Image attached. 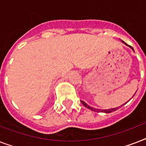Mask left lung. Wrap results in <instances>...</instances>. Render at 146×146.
Listing matches in <instances>:
<instances>
[{
  "instance_id": "8db88e82",
  "label": "left lung",
  "mask_w": 146,
  "mask_h": 146,
  "mask_svg": "<svg viewBox=\"0 0 146 146\" xmlns=\"http://www.w3.org/2000/svg\"><path fill=\"white\" fill-rule=\"evenodd\" d=\"M123 42L124 44H126V43H125L124 42ZM127 44V45H128V44ZM129 47H130V48H131L133 49V48H132L131 46H129ZM81 102H82V104H83V105H84L85 107H86L87 108L90 109V110H92V111H96V112H104V113H111V112H113V111H116V110H117V109H118V108H116L108 109V110H100V109H96V108H92V107H90V106H89V105H88V104H86V103H85L84 102H82V101H81ZM123 105H121V106H120V107H122ZM119 108H120V107H119Z\"/></svg>"
}]
</instances>
